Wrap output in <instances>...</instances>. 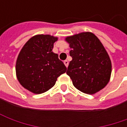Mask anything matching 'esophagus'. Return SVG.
I'll list each match as a JSON object with an SVG mask.
<instances>
[{"label":"esophagus","mask_w":127,"mask_h":127,"mask_svg":"<svg viewBox=\"0 0 127 127\" xmlns=\"http://www.w3.org/2000/svg\"><path fill=\"white\" fill-rule=\"evenodd\" d=\"M64 64H65V66H66V67H68V61H67V60H65V61H64Z\"/></svg>","instance_id":"34e87169"}]
</instances>
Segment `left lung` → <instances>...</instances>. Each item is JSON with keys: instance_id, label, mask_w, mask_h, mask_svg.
<instances>
[{"instance_id": "left-lung-1", "label": "left lung", "mask_w": 127, "mask_h": 127, "mask_svg": "<svg viewBox=\"0 0 127 127\" xmlns=\"http://www.w3.org/2000/svg\"><path fill=\"white\" fill-rule=\"evenodd\" d=\"M72 60L66 73L74 87L86 94H94L110 81L112 64L108 54L99 39L90 32L66 38Z\"/></svg>"}]
</instances>
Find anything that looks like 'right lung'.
<instances>
[{"instance_id":"add662e5","label":"right lung","mask_w":127,"mask_h":127,"mask_svg":"<svg viewBox=\"0 0 127 127\" xmlns=\"http://www.w3.org/2000/svg\"><path fill=\"white\" fill-rule=\"evenodd\" d=\"M57 37L36 35L29 39L20 52L16 62V74L20 83L35 94H41L55 85L57 78L66 67L52 51Z\"/></svg>"}]
</instances>
